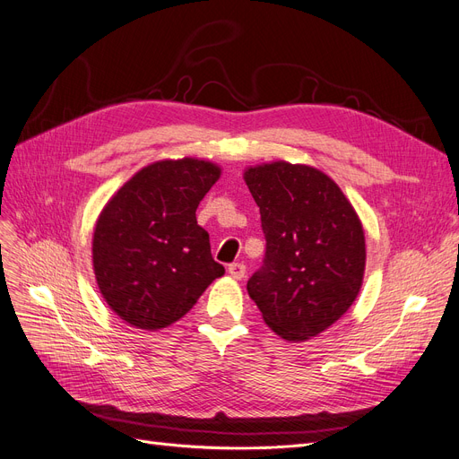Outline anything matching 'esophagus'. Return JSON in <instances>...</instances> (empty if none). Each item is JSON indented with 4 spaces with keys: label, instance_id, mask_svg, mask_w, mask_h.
<instances>
[{
    "label": "esophagus",
    "instance_id": "obj_1",
    "mask_svg": "<svg viewBox=\"0 0 459 459\" xmlns=\"http://www.w3.org/2000/svg\"><path fill=\"white\" fill-rule=\"evenodd\" d=\"M229 274L234 278V280H244L246 278V264L244 263H232L229 266Z\"/></svg>",
    "mask_w": 459,
    "mask_h": 459
}]
</instances>
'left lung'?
Instances as JSON below:
<instances>
[{
  "label": "left lung",
  "mask_w": 459,
  "mask_h": 459,
  "mask_svg": "<svg viewBox=\"0 0 459 459\" xmlns=\"http://www.w3.org/2000/svg\"><path fill=\"white\" fill-rule=\"evenodd\" d=\"M244 179L266 238L264 264L249 278L247 293L278 336L310 341L359 295L367 261L359 215L341 186L314 166L257 164Z\"/></svg>",
  "instance_id": "obj_1"
}]
</instances>
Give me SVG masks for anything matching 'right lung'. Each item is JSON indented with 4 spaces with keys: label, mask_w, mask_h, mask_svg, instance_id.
<instances>
[{
    "label": "right lung",
    "mask_w": 459,
    "mask_h": 459,
    "mask_svg": "<svg viewBox=\"0 0 459 459\" xmlns=\"http://www.w3.org/2000/svg\"><path fill=\"white\" fill-rule=\"evenodd\" d=\"M221 168L183 157L135 172L101 210L92 236V266L108 307L128 325L159 331L189 312L225 274L210 234L196 223L200 200Z\"/></svg>",
    "instance_id": "add662e5"
}]
</instances>
